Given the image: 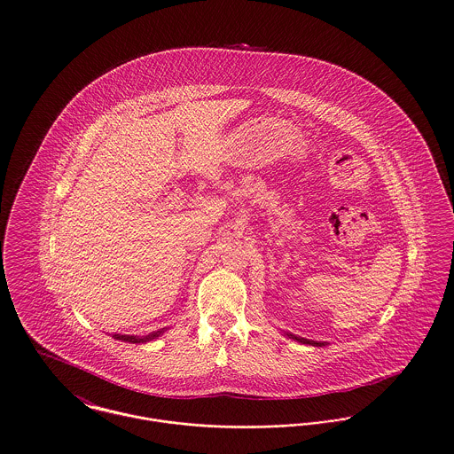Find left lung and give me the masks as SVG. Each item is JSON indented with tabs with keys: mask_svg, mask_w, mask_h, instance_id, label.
I'll return each instance as SVG.
<instances>
[{
	"mask_svg": "<svg viewBox=\"0 0 454 454\" xmlns=\"http://www.w3.org/2000/svg\"><path fill=\"white\" fill-rule=\"evenodd\" d=\"M287 337H289V339H294V340H298V342H301V344H306V346H325V342H317V340H309V339H302V337H294L293 333H287Z\"/></svg>",
	"mask_w": 454,
	"mask_h": 454,
	"instance_id": "1",
	"label": "left lung"
}]
</instances>
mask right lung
Instances as JSON below:
<instances>
[{
    "label": "right lung",
    "instance_id": "right-lung-1",
    "mask_svg": "<svg viewBox=\"0 0 454 454\" xmlns=\"http://www.w3.org/2000/svg\"><path fill=\"white\" fill-rule=\"evenodd\" d=\"M163 332H165V330L161 328V330L153 332V333H150V335H145V337H136V335H121V333H115V335H114V339L122 340V342H129V344H143V342H150L153 339L160 337Z\"/></svg>",
    "mask_w": 454,
    "mask_h": 454
}]
</instances>
